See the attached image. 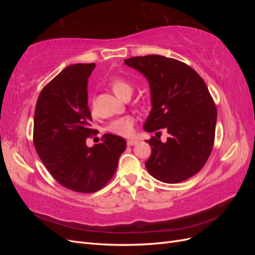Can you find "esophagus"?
I'll return each mask as SVG.
<instances>
[{
    "label": "esophagus",
    "mask_w": 255,
    "mask_h": 255,
    "mask_svg": "<svg viewBox=\"0 0 255 255\" xmlns=\"http://www.w3.org/2000/svg\"><path fill=\"white\" fill-rule=\"evenodd\" d=\"M127 142H128V146H130V145H134V144H136V143H137V140H134V139H128Z\"/></svg>",
    "instance_id": "1"
}]
</instances>
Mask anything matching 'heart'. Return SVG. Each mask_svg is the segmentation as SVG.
<instances>
[{
  "mask_svg": "<svg viewBox=\"0 0 255 255\" xmlns=\"http://www.w3.org/2000/svg\"><path fill=\"white\" fill-rule=\"evenodd\" d=\"M111 87L115 94L121 99L128 94H132L133 90L132 85L128 81L120 78L114 79L111 82ZM134 129L135 118L132 117V116H125V117L115 119L107 127L109 132L122 137H130L134 134Z\"/></svg>",
  "mask_w": 255,
  "mask_h": 255,
  "instance_id": "1",
  "label": "heart"
}]
</instances>
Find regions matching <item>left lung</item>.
I'll list each match as a JSON object with an SVG mask.
<instances>
[{
	"instance_id": "1",
	"label": "left lung",
	"mask_w": 255,
	"mask_h": 255,
	"mask_svg": "<svg viewBox=\"0 0 255 255\" xmlns=\"http://www.w3.org/2000/svg\"><path fill=\"white\" fill-rule=\"evenodd\" d=\"M126 65L149 81L152 110L143 128H165L166 142L146 140L151 156L146 170L156 180L175 184L197 174L210 157L215 140L217 109L206 84L194 69L182 61L161 55L125 59Z\"/></svg>"
}]
</instances>
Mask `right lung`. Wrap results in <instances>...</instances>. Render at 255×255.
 <instances>
[{
  "instance_id": "right-lung-1",
  "label": "right lung",
  "mask_w": 255,
  "mask_h": 255,
  "mask_svg": "<svg viewBox=\"0 0 255 255\" xmlns=\"http://www.w3.org/2000/svg\"><path fill=\"white\" fill-rule=\"evenodd\" d=\"M95 67L65 68L41 90L34 116V145L43 165L61 186L82 194L102 189L112 180L127 146L114 134H104L92 148L86 145L96 132L87 106L88 78Z\"/></svg>"
}]
</instances>
